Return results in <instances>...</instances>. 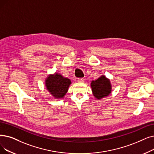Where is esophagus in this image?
<instances>
[{
    "label": "esophagus",
    "mask_w": 154,
    "mask_h": 154,
    "mask_svg": "<svg viewBox=\"0 0 154 154\" xmlns=\"http://www.w3.org/2000/svg\"><path fill=\"white\" fill-rule=\"evenodd\" d=\"M77 81H78V82H83L84 81V78H79V79H77Z\"/></svg>",
    "instance_id": "obj_1"
}]
</instances>
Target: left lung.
Instances as JSON below:
<instances>
[{
    "instance_id": "1",
    "label": "left lung",
    "mask_w": 154,
    "mask_h": 154,
    "mask_svg": "<svg viewBox=\"0 0 154 154\" xmlns=\"http://www.w3.org/2000/svg\"><path fill=\"white\" fill-rule=\"evenodd\" d=\"M93 95L96 99H100L108 96L111 91V85L109 80L102 75L91 84Z\"/></svg>"
}]
</instances>
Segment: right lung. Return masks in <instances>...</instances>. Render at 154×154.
<instances>
[{
    "label": "right lung",
    "mask_w": 154,
    "mask_h": 154,
    "mask_svg": "<svg viewBox=\"0 0 154 154\" xmlns=\"http://www.w3.org/2000/svg\"><path fill=\"white\" fill-rule=\"evenodd\" d=\"M71 84L70 80L63 77L60 74L50 75L45 81L46 89L55 98H62L67 92Z\"/></svg>",
    "instance_id": "1"
}]
</instances>
